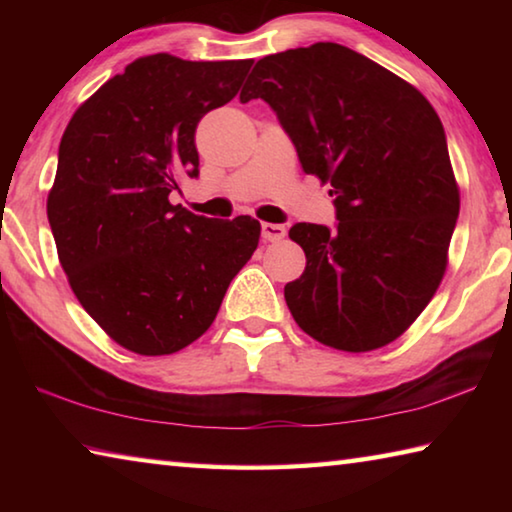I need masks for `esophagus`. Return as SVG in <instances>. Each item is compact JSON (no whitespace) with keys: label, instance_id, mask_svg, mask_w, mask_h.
<instances>
[{"label":"esophagus","instance_id":"1","mask_svg":"<svg viewBox=\"0 0 512 512\" xmlns=\"http://www.w3.org/2000/svg\"><path fill=\"white\" fill-rule=\"evenodd\" d=\"M262 237L266 241H282L287 237V228L280 223H262Z\"/></svg>","mask_w":512,"mask_h":512}]
</instances>
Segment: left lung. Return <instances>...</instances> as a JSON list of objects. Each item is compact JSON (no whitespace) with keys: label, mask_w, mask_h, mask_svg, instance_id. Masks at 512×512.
I'll return each mask as SVG.
<instances>
[{"label":"left lung","mask_w":512,"mask_h":512,"mask_svg":"<svg viewBox=\"0 0 512 512\" xmlns=\"http://www.w3.org/2000/svg\"><path fill=\"white\" fill-rule=\"evenodd\" d=\"M239 99H264L305 173L332 185L336 228L289 230L307 257L284 287L291 316L336 350L395 341L443 280L461 207L436 110L411 83L336 42L257 60Z\"/></svg>","instance_id":"obj_1"}]
</instances>
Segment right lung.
Here are the masks:
<instances>
[{
	"instance_id": "add662e5",
	"label": "right lung",
	"mask_w": 512,
	"mask_h": 512,
	"mask_svg": "<svg viewBox=\"0 0 512 512\" xmlns=\"http://www.w3.org/2000/svg\"><path fill=\"white\" fill-rule=\"evenodd\" d=\"M250 65L137 58L69 119L49 225L74 296L121 348H187L255 253L253 216L207 219L169 203L180 176H198V121L235 99Z\"/></svg>"
}]
</instances>
